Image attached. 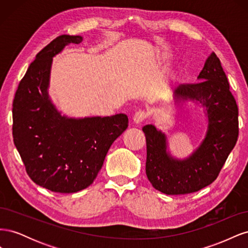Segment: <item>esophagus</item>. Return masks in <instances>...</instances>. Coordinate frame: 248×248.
Listing matches in <instances>:
<instances>
[{"instance_id":"1","label":"esophagus","mask_w":248,"mask_h":248,"mask_svg":"<svg viewBox=\"0 0 248 248\" xmlns=\"http://www.w3.org/2000/svg\"><path fill=\"white\" fill-rule=\"evenodd\" d=\"M147 118V112L144 110H139L133 116V122L136 124H140L141 122H144Z\"/></svg>"}]
</instances>
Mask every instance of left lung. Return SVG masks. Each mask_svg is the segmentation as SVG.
Instances as JSON below:
<instances>
[{"label": "left lung", "instance_id": "1", "mask_svg": "<svg viewBox=\"0 0 248 248\" xmlns=\"http://www.w3.org/2000/svg\"><path fill=\"white\" fill-rule=\"evenodd\" d=\"M198 78V84L180 85L174 90L176 103L190 100L206 108L205 139L189 157H172L168 151L166 134L152 124L142 127L147 142L148 180L155 189L166 194L196 192L211 184L238 140V107L215 52L208 57Z\"/></svg>", "mask_w": 248, "mask_h": 248}]
</instances>
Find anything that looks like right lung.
Wrapping results in <instances>:
<instances>
[{
    "label": "right lung",
    "instance_id": "add662e5",
    "mask_svg": "<svg viewBox=\"0 0 248 248\" xmlns=\"http://www.w3.org/2000/svg\"><path fill=\"white\" fill-rule=\"evenodd\" d=\"M81 36L61 35L40 50L20 80L12 104L13 141L29 177L61 193L91 185L111 144L128 127V117L68 118L48 95L52 58Z\"/></svg>",
    "mask_w": 248,
    "mask_h": 248
}]
</instances>
